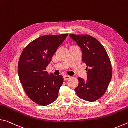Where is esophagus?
<instances>
[{
  "instance_id": "1",
  "label": "esophagus",
  "mask_w": 128,
  "mask_h": 128,
  "mask_svg": "<svg viewBox=\"0 0 128 128\" xmlns=\"http://www.w3.org/2000/svg\"><path fill=\"white\" fill-rule=\"evenodd\" d=\"M70 77H71L69 76L66 75V76H64V80H65V81H66V80H68L69 79H70Z\"/></svg>"
}]
</instances>
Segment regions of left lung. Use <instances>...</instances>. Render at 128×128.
Listing matches in <instances>:
<instances>
[{
  "instance_id": "obj_1",
  "label": "left lung",
  "mask_w": 128,
  "mask_h": 128,
  "mask_svg": "<svg viewBox=\"0 0 128 128\" xmlns=\"http://www.w3.org/2000/svg\"><path fill=\"white\" fill-rule=\"evenodd\" d=\"M69 36L80 47L82 61L87 68V80L78 78V86L75 88L77 96L83 100L94 102L105 94L112 75L109 56L103 45L89 35Z\"/></svg>"
}]
</instances>
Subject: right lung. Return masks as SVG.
<instances>
[{
	"mask_svg": "<svg viewBox=\"0 0 128 128\" xmlns=\"http://www.w3.org/2000/svg\"><path fill=\"white\" fill-rule=\"evenodd\" d=\"M68 34L42 36L24 49L18 64L19 79L25 92L34 102L47 106L58 99L63 84L62 76L48 74L47 66Z\"/></svg>",
	"mask_w": 128,
	"mask_h": 128,
	"instance_id": "add662e5",
	"label": "right lung"
}]
</instances>
